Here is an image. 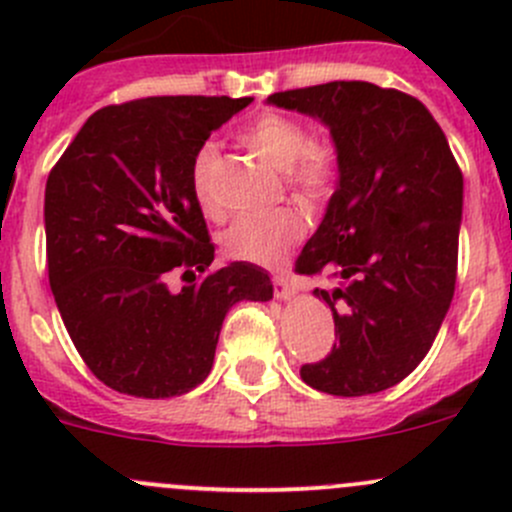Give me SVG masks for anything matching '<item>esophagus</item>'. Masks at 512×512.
<instances>
[{
	"mask_svg": "<svg viewBox=\"0 0 512 512\" xmlns=\"http://www.w3.org/2000/svg\"><path fill=\"white\" fill-rule=\"evenodd\" d=\"M272 287H275V297L277 299H292L294 297V289L285 277H272Z\"/></svg>",
	"mask_w": 512,
	"mask_h": 512,
	"instance_id": "obj_1",
	"label": "esophagus"
}]
</instances>
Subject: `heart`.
Masks as SVG:
<instances>
[{"label": "heart", "instance_id": "heart-1", "mask_svg": "<svg viewBox=\"0 0 512 512\" xmlns=\"http://www.w3.org/2000/svg\"><path fill=\"white\" fill-rule=\"evenodd\" d=\"M309 128L297 118L282 113H262L240 131L242 146L255 156L282 170L285 183L304 203L317 205L337 180V156L329 146L309 141ZM218 151L205 143L193 160V193L200 210L210 218H220L223 208L215 195ZM304 218L299 210L280 208L267 215H250L232 223L223 235V247L232 260L277 265L289 247L302 237Z\"/></svg>", "mask_w": 512, "mask_h": 512}]
</instances>
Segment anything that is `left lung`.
Returning a JSON list of instances; mask_svg holds the SVG:
<instances>
[{
    "instance_id": "1",
    "label": "left lung",
    "mask_w": 512,
    "mask_h": 512,
    "mask_svg": "<svg viewBox=\"0 0 512 512\" xmlns=\"http://www.w3.org/2000/svg\"><path fill=\"white\" fill-rule=\"evenodd\" d=\"M272 106L329 128L339 180L297 270L332 272L347 287L314 289L332 309L339 342L299 369L332 396L391 389L431 349L451 307L463 215V175L421 101L369 81L280 91ZM345 299V309L333 302Z\"/></svg>"
}]
</instances>
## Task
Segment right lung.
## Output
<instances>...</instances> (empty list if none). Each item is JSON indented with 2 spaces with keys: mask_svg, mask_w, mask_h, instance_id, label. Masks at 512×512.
<instances>
[{
  "mask_svg": "<svg viewBox=\"0 0 512 512\" xmlns=\"http://www.w3.org/2000/svg\"><path fill=\"white\" fill-rule=\"evenodd\" d=\"M252 98L151 96L81 126L44 193L46 260L64 327L98 381L138 399L188 394L213 369L232 304L272 299L262 267L208 271L215 247L193 193V160Z\"/></svg>",
  "mask_w": 512,
  "mask_h": 512,
  "instance_id": "1",
  "label": "right lung"
}]
</instances>
